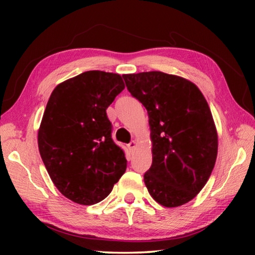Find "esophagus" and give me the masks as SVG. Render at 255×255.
Masks as SVG:
<instances>
[{
  "mask_svg": "<svg viewBox=\"0 0 255 255\" xmlns=\"http://www.w3.org/2000/svg\"><path fill=\"white\" fill-rule=\"evenodd\" d=\"M136 146H137V141L136 140H131L130 143L128 144V148L129 149H133V148H136Z\"/></svg>",
  "mask_w": 255,
  "mask_h": 255,
  "instance_id": "34e87169",
  "label": "esophagus"
}]
</instances>
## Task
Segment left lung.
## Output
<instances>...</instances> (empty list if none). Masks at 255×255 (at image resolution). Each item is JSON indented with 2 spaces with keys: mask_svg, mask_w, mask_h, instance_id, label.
Wrapping results in <instances>:
<instances>
[{
  "mask_svg": "<svg viewBox=\"0 0 255 255\" xmlns=\"http://www.w3.org/2000/svg\"><path fill=\"white\" fill-rule=\"evenodd\" d=\"M127 90L149 117L153 162L144 181L164 207L193 199L217 157L218 138L205 97L191 82L163 72L123 75Z\"/></svg>",
  "mask_w": 255,
  "mask_h": 255,
  "instance_id": "1",
  "label": "left lung"
}]
</instances>
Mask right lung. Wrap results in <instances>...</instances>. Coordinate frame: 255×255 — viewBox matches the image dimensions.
Listing matches in <instances>:
<instances>
[{
	"label": "right lung",
	"instance_id": "right-lung-1",
	"mask_svg": "<svg viewBox=\"0 0 255 255\" xmlns=\"http://www.w3.org/2000/svg\"><path fill=\"white\" fill-rule=\"evenodd\" d=\"M124 89L119 74L88 71L56 86L47 103L40 156L56 188L76 204L105 199L127 169L106 111Z\"/></svg>",
	"mask_w": 255,
	"mask_h": 255
}]
</instances>
